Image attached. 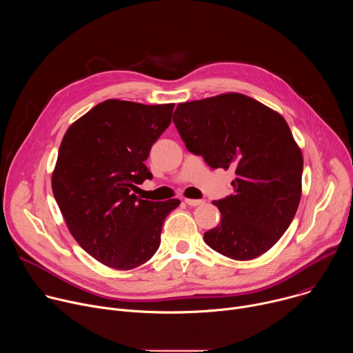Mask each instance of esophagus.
<instances>
[{"instance_id": "1", "label": "esophagus", "mask_w": 353, "mask_h": 353, "mask_svg": "<svg viewBox=\"0 0 353 353\" xmlns=\"http://www.w3.org/2000/svg\"><path fill=\"white\" fill-rule=\"evenodd\" d=\"M185 204L190 207H198V205H203L205 201L204 199H192V198H185Z\"/></svg>"}]
</instances>
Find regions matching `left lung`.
<instances>
[{
  "instance_id": "8db88e82",
  "label": "left lung",
  "mask_w": 353,
  "mask_h": 353,
  "mask_svg": "<svg viewBox=\"0 0 353 353\" xmlns=\"http://www.w3.org/2000/svg\"><path fill=\"white\" fill-rule=\"evenodd\" d=\"M173 123L190 152L212 169H233V194L205 243L233 260H253L286 232L301 196L303 157L285 119L241 93L180 103Z\"/></svg>"
}]
</instances>
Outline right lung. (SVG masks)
Masks as SVG:
<instances>
[{
	"label": "right lung",
	"instance_id": "1",
	"mask_svg": "<svg viewBox=\"0 0 353 353\" xmlns=\"http://www.w3.org/2000/svg\"><path fill=\"white\" fill-rule=\"evenodd\" d=\"M173 109L109 99L71 124L61 141L54 198L78 244L110 268L127 271L152 259L166 216L180 204L131 194L152 179L143 162Z\"/></svg>",
	"mask_w": 353,
	"mask_h": 353
}]
</instances>
